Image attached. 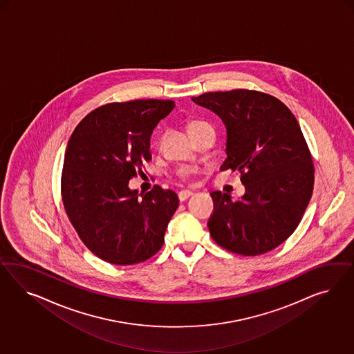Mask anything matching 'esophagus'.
Returning <instances> with one entry per match:
<instances>
[{
    "label": "esophagus",
    "instance_id": "obj_1",
    "mask_svg": "<svg viewBox=\"0 0 354 354\" xmlns=\"http://www.w3.org/2000/svg\"><path fill=\"white\" fill-rule=\"evenodd\" d=\"M192 194L193 192H191V191H182V192L178 193V198H179L180 203H183V201H185L187 198H189Z\"/></svg>",
    "mask_w": 354,
    "mask_h": 354
}]
</instances>
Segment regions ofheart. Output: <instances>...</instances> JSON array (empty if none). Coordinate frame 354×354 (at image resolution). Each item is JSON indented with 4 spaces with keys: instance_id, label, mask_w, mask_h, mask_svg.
Segmentation results:
<instances>
[{
    "instance_id": "b5f03b06",
    "label": "heart",
    "mask_w": 354,
    "mask_h": 354,
    "mask_svg": "<svg viewBox=\"0 0 354 354\" xmlns=\"http://www.w3.org/2000/svg\"><path fill=\"white\" fill-rule=\"evenodd\" d=\"M201 124H204V123H203V122H198V120H192V122H189V123H188V129L198 127V126H201Z\"/></svg>"
}]
</instances>
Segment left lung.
<instances>
[{
	"instance_id": "obj_1",
	"label": "left lung",
	"mask_w": 354,
	"mask_h": 354,
	"mask_svg": "<svg viewBox=\"0 0 354 354\" xmlns=\"http://www.w3.org/2000/svg\"><path fill=\"white\" fill-rule=\"evenodd\" d=\"M192 101L225 123L227 158L221 170L240 172L245 185L236 203L227 193H210V235L243 256L275 249L297 228L314 185L310 151L297 119L277 97L257 91L207 92Z\"/></svg>"
}]
</instances>
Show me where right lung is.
Listing matches in <instances>:
<instances>
[{"mask_svg":"<svg viewBox=\"0 0 354 354\" xmlns=\"http://www.w3.org/2000/svg\"><path fill=\"white\" fill-rule=\"evenodd\" d=\"M174 107L171 100L107 104L89 113L68 140L64 209L86 247L109 263H139L163 245L179 206L176 193L156 185L140 198L129 182L151 158L150 135Z\"/></svg>","mask_w":354,"mask_h":354,"instance_id":"add662e5","label":"right lung"}]
</instances>
